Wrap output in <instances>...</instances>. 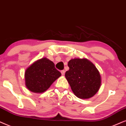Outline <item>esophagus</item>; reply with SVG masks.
<instances>
[{
    "instance_id": "34e87169",
    "label": "esophagus",
    "mask_w": 126,
    "mask_h": 126,
    "mask_svg": "<svg viewBox=\"0 0 126 126\" xmlns=\"http://www.w3.org/2000/svg\"><path fill=\"white\" fill-rule=\"evenodd\" d=\"M64 73H65L64 70H62V71H61L62 75H64Z\"/></svg>"
}]
</instances>
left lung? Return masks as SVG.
Here are the masks:
<instances>
[{
  "mask_svg": "<svg viewBox=\"0 0 126 126\" xmlns=\"http://www.w3.org/2000/svg\"><path fill=\"white\" fill-rule=\"evenodd\" d=\"M68 66L65 77L74 94L81 99L93 97L101 84V75L94 64L86 58H75L69 60Z\"/></svg>",
  "mask_w": 126,
  "mask_h": 126,
  "instance_id": "obj_1",
  "label": "left lung"
}]
</instances>
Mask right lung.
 Wrapping results in <instances>:
<instances>
[{
    "label": "right lung",
    "mask_w": 126,
    "mask_h": 126,
    "mask_svg": "<svg viewBox=\"0 0 126 126\" xmlns=\"http://www.w3.org/2000/svg\"><path fill=\"white\" fill-rule=\"evenodd\" d=\"M61 75L53 62L43 58L35 61L25 70V85L33 93H43Z\"/></svg>",
    "instance_id": "1"
}]
</instances>
